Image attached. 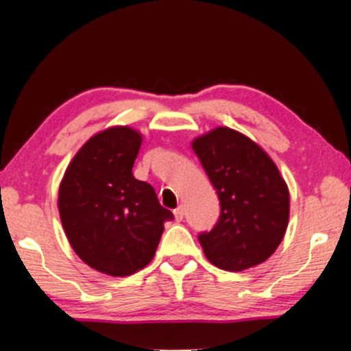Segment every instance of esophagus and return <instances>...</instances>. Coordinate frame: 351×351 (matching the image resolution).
Segmentation results:
<instances>
[{"instance_id":"esophagus-1","label":"esophagus","mask_w":351,"mask_h":351,"mask_svg":"<svg viewBox=\"0 0 351 351\" xmlns=\"http://www.w3.org/2000/svg\"><path fill=\"white\" fill-rule=\"evenodd\" d=\"M174 217H176V220L177 222H180L182 219H184V208H177V209H174Z\"/></svg>"}]
</instances>
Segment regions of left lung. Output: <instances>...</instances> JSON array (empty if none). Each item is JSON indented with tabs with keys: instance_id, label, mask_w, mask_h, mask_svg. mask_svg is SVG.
Masks as SVG:
<instances>
[{
	"instance_id": "1",
	"label": "left lung",
	"mask_w": 351,
	"mask_h": 351,
	"mask_svg": "<svg viewBox=\"0 0 351 351\" xmlns=\"http://www.w3.org/2000/svg\"><path fill=\"white\" fill-rule=\"evenodd\" d=\"M191 148L220 199V217L199 234L208 261L243 271L276 251L289 223V189L263 148L234 129L219 126L193 138Z\"/></svg>"
}]
</instances>
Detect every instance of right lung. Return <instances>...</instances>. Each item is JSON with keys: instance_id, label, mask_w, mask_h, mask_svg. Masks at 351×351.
Wrapping results in <instances>:
<instances>
[{"instance_id": "add662e5", "label": "right lung", "mask_w": 351, "mask_h": 351, "mask_svg": "<svg viewBox=\"0 0 351 351\" xmlns=\"http://www.w3.org/2000/svg\"><path fill=\"white\" fill-rule=\"evenodd\" d=\"M142 134L112 126L94 134L59 186L62 227L81 261L108 276H129L155 257L166 220L153 186L132 176Z\"/></svg>"}]
</instances>
